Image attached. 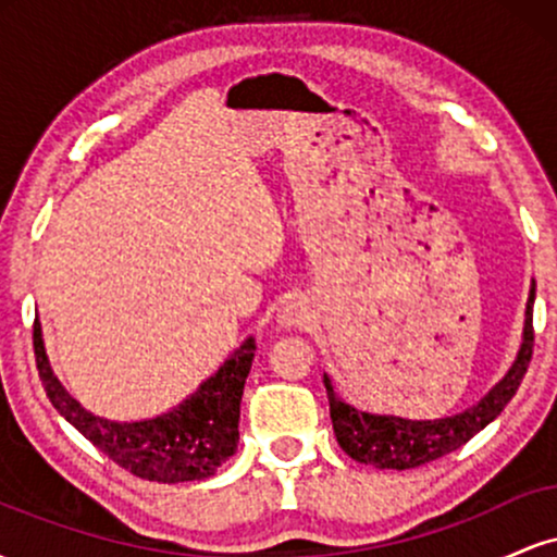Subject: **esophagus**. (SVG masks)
I'll return each mask as SVG.
<instances>
[{
  "label": "esophagus",
  "instance_id": "obj_1",
  "mask_svg": "<svg viewBox=\"0 0 557 557\" xmlns=\"http://www.w3.org/2000/svg\"><path fill=\"white\" fill-rule=\"evenodd\" d=\"M311 319H314V314H311L309 300L300 298V296L287 298L285 304L280 306V311H277V324H280V327H285V330L306 327V324H309Z\"/></svg>",
  "mask_w": 557,
  "mask_h": 557
}]
</instances>
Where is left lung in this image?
Instances as JSON below:
<instances>
[{"instance_id":"8db88e82","label":"left lung","mask_w":557,"mask_h":557,"mask_svg":"<svg viewBox=\"0 0 557 557\" xmlns=\"http://www.w3.org/2000/svg\"><path fill=\"white\" fill-rule=\"evenodd\" d=\"M534 283L529 290L527 300V319H523V341L516 361L497 382L495 387L469 406L461 413L443 419H403L389 417V413H369L359 411L350 403L337 398L335 387H332L330 374H324V387H327L330 398V419L332 430H335L337 445L348 453L354 461L376 466V469H417L443 458L447 453L458 450V447L469 443L476 432H482L490 421L500 417V411L508 406L519 389L523 374H527L529 361H532L534 348Z\"/></svg>"}]
</instances>
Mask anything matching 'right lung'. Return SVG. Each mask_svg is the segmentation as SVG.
Returning <instances> with one entry per match:
<instances>
[{
  "mask_svg": "<svg viewBox=\"0 0 557 557\" xmlns=\"http://www.w3.org/2000/svg\"><path fill=\"white\" fill-rule=\"evenodd\" d=\"M257 341L246 337L216 372L168 413L140 421H112L86 411L62 387L44 348L41 322H34V354L47 398L88 443L125 471L149 482L177 484L209 479L238 450L240 398L251 372Z\"/></svg>",
  "mask_w": 557,
  "mask_h": 557,
  "instance_id": "obj_1",
  "label": "right lung"
}]
</instances>
